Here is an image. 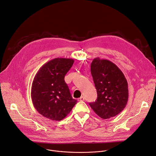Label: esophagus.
Segmentation results:
<instances>
[{"label":"esophagus","instance_id":"esophagus-1","mask_svg":"<svg viewBox=\"0 0 156 156\" xmlns=\"http://www.w3.org/2000/svg\"><path fill=\"white\" fill-rule=\"evenodd\" d=\"M78 101H83L84 100V97L83 96H81L80 98H78V100H77Z\"/></svg>","mask_w":156,"mask_h":156}]
</instances>
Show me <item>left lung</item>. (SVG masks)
<instances>
[{
	"label": "left lung",
	"instance_id": "left-lung-1",
	"mask_svg": "<svg viewBox=\"0 0 156 156\" xmlns=\"http://www.w3.org/2000/svg\"><path fill=\"white\" fill-rule=\"evenodd\" d=\"M91 73L98 98L90 106L102 119L115 117L128 100V84L123 73L115 63L99 57L93 60Z\"/></svg>",
	"mask_w": 156,
	"mask_h": 156
}]
</instances>
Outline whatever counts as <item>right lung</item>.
Returning <instances> with one entry per match:
<instances>
[{"label": "right lung", "mask_w": 156, "mask_h": 156, "mask_svg": "<svg viewBox=\"0 0 156 156\" xmlns=\"http://www.w3.org/2000/svg\"><path fill=\"white\" fill-rule=\"evenodd\" d=\"M73 63L72 58H56L45 63L36 73L31 98L34 108L45 118L61 121L76 104L64 80Z\"/></svg>", "instance_id": "right-lung-1"}]
</instances>
